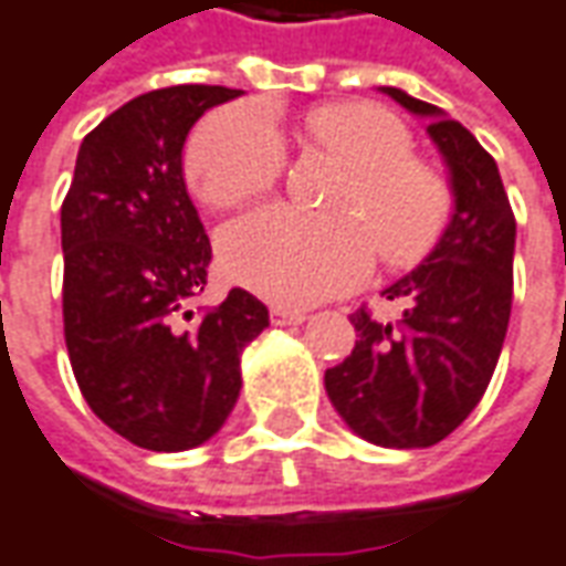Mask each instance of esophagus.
<instances>
[{
  "label": "esophagus",
  "mask_w": 566,
  "mask_h": 566,
  "mask_svg": "<svg viewBox=\"0 0 566 566\" xmlns=\"http://www.w3.org/2000/svg\"><path fill=\"white\" fill-rule=\"evenodd\" d=\"M307 314L298 311V307H286V305H274L271 307V323L274 326H295V323H305Z\"/></svg>",
  "instance_id": "esophagus-1"
}]
</instances>
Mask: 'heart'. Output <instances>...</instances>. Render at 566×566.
<instances>
[{
  "label": "heart",
  "mask_w": 566,
  "mask_h": 566,
  "mask_svg": "<svg viewBox=\"0 0 566 566\" xmlns=\"http://www.w3.org/2000/svg\"><path fill=\"white\" fill-rule=\"evenodd\" d=\"M311 135L348 166L335 190L342 216H307L264 206L221 231V268L245 290L274 302H321L360 286L376 247L388 261L419 255L440 218L434 175L409 159V132L376 107H323L307 119ZM286 144L259 104H233L202 123L187 147V171L202 200L240 206L276 185Z\"/></svg>",
  "instance_id": "heart-1"
}]
</instances>
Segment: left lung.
<instances>
[{
	"instance_id": "1",
	"label": "left lung",
	"mask_w": 566,
	"mask_h": 566,
	"mask_svg": "<svg viewBox=\"0 0 566 566\" xmlns=\"http://www.w3.org/2000/svg\"><path fill=\"white\" fill-rule=\"evenodd\" d=\"M381 92L428 119L450 169L453 216L422 264L381 292L403 307L400 317L354 311L360 338L323 381L354 434L419 450L453 434L493 379L512 317L514 212L496 159L469 128L400 88Z\"/></svg>"
}]
</instances>
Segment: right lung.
<instances>
[{
  "label": "right lung",
  "instance_id": "add662e5",
  "mask_svg": "<svg viewBox=\"0 0 566 566\" xmlns=\"http://www.w3.org/2000/svg\"><path fill=\"white\" fill-rule=\"evenodd\" d=\"M240 95L171 85L132 97L82 138L61 206L73 376L101 422L154 453L218 434L243 388L240 354L268 326V307L245 290L190 307L212 245L181 154L202 113Z\"/></svg>",
  "mask_w": 566,
  "mask_h": 566
}]
</instances>
